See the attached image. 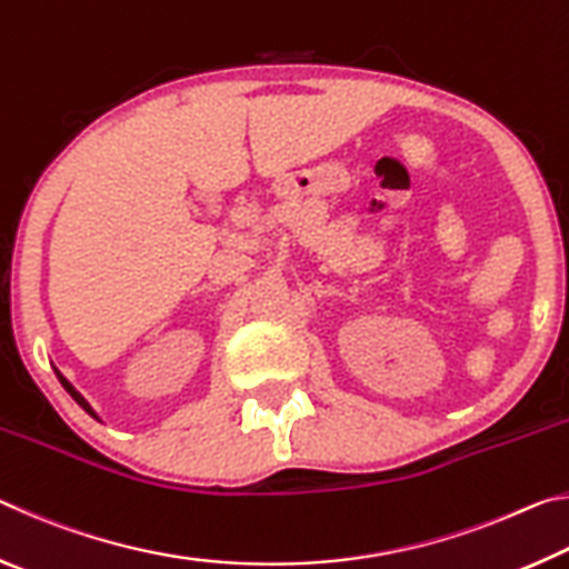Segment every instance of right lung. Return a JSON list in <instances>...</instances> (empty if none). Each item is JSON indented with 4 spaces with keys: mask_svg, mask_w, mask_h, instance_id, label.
Here are the masks:
<instances>
[{
    "mask_svg": "<svg viewBox=\"0 0 569 569\" xmlns=\"http://www.w3.org/2000/svg\"><path fill=\"white\" fill-rule=\"evenodd\" d=\"M54 373H57V379H60V383H62V387L67 389V393H70V397H72V399H74L77 403H80V407H82L84 411H88V413H90V417H94V419H98V413H94V409L90 407V403H88V401H84V397H82V393H80V391H77V389L72 387V383H70V381H67V379L62 377V373H60V371H57V369H54Z\"/></svg>",
    "mask_w": 569,
    "mask_h": 569,
    "instance_id": "right-lung-1",
    "label": "right lung"
}]
</instances>
